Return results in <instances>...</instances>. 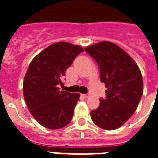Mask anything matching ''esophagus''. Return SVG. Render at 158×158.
I'll list each match as a JSON object with an SVG mask.
<instances>
[{
	"mask_svg": "<svg viewBox=\"0 0 158 158\" xmlns=\"http://www.w3.org/2000/svg\"><path fill=\"white\" fill-rule=\"evenodd\" d=\"M82 96L84 97V98H89V96H90V95H89V94H82Z\"/></svg>",
	"mask_w": 158,
	"mask_h": 158,
	"instance_id": "esophagus-1",
	"label": "esophagus"
}]
</instances>
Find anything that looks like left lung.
Masks as SVG:
<instances>
[{
    "mask_svg": "<svg viewBox=\"0 0 158 158\" xmlns=\"http://www.w3.org/2000/svg\"><path fill=\"white\" fill-rule=\"evenodd\" d=\"M98 64L106 98L91 111L95 125L106 130L120 127L137 109L143 92V77L130 55L110 42H100L85 48Z\"/></svg>",
    "mask_w": 158,
    "mask_h": 158,
    "instance_id": "obj_1",
    "label": "left lung"
}]
</instances>
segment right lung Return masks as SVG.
<instances>
[{"instance_id":"right-lung-1","label":"right lung","mask_w":158,"mask_h":158,"mask_svg":"<svg viewBox=\"0 0 158 158\" xmlns=\"http://www.w3.org/2000/svg\"><path fill=\"white\" fill-rule=\"evenodd\" d=\"M84 49L65 42L52 44L31 61L24 77L26 105L40 125L51 130L64 127L72 120L79 94L60 91L66 69Z\"/></svg>"}]
</instances>
